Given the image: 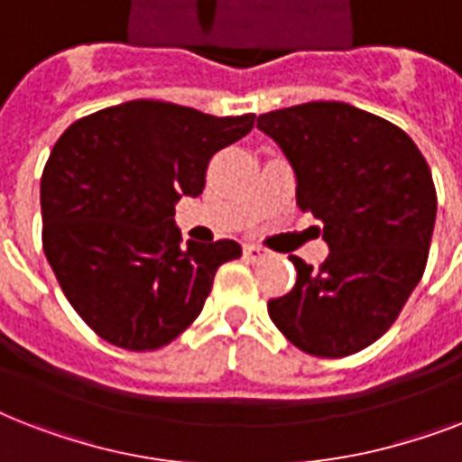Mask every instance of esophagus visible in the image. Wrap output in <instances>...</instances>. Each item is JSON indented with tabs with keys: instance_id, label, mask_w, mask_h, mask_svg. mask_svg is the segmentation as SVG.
Segmentation results:
<instances>
[{
	"instance_id": "1",
	"label": "esophagus",
	"mask_w": 462,
	"mask_h": 462,
	"mask_svg": "<svg viewBox=\"0 0 462 462\" xmlns=\"http://www.w3.org/2000/svg\"><path fill=\"white\" fill-rule=\"evenodd\" d=\"M245 256L249 261H263L268 256L266 249H261V246H254V245H246L245 246Z\"/></svg>"
}]
</instances>
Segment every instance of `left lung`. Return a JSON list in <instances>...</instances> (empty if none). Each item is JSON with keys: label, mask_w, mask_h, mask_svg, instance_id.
<instances>
[{"label": "left lung", "mask_w": 462, "mask_h": 462, "mask_svg": "<svg viewBox=\"0 0 462 462\" xmlns=\"http://www.w3.org/2000/svg\"><path fill=\"white\" fill-rule=\"evenodd\" d=\"M261 132L297 174V206L323 225L321 266L290 256L295 288L268 302L282 336L307 355L337 359L376 343L401 316L427 266L437 189L401 126L347 103L261 115Z\"/></svg>", "instance_id": "1"}]
</instances>
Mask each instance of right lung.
<instances>
[{"label": "right lung", "instance_id": "obj_1", "mask_svg": "<svg viewBox=\"0 0 462 462\" xmlns=\"http://www.w3.org/2000/svg\"><path fill=\"white\" fill-rule=\"evenodd\" d=\"M256 115L213 117L132 100L76 119L40 180L42 249L76 314L122 350L165 347L196 321L232 239L181 242L174 203L206 187L210 158Z\"/></svg>", "mask_w": 462, "mask_h": 462}]
</instances>
